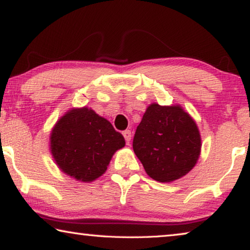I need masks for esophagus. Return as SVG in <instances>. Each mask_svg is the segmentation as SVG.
Here are the masks:
<instances>
[{"instance_id":"esophagus-1","label":"esophagus","mask_w":250,"mask_h":250,"mask_svg":"<svg viewBox=\"0 0 250 250\" xmlns=\"http://www.w3.org/2000/svg\"><path fill=\"white\" fill-rule=\"evenodd\" d=\"M124 137H125V142L126 143H129L130 142V140H131V131L130 130H125V131H124Z\"/></svg>"}]
</instances>
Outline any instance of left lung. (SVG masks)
<instances>
[{
  "label": "left lung",
  "instance_id": "obj_1",
  "mask_svg": "<svg viewBox=\"0 0 250 250\" xmlns=\"http://www.w3.org/2000/svg\"><path fill=\"white\" fill-rule=\"evenodd\" d=\"M195 120L180 104L146 108L133 138V151L151 179L170 183L188 174L201 154Z\"/></svg>",
  "mask_w": 250,
  "mask_h": 250
}]
</instances>
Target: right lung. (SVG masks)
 I'll list each match as a JSON object with an SVG mask.
<instances>
[{
	"mask_svg": "<svg viewBox=\"0 0 250 250\" xmlns=\"http://www.w3.org/2000/svg\"><path fill=\"white\" fill-rule=\"evenodd\" d=\"M125 146L124 135L88 107L69 109L49 135V151L59 170L84 183L103 175Z\"/></svg>",
	"mask_w": 250,
	"mask_h": 250,
	"instance_id": "add662e5",
	"label": "right lung"
}]
</instances>
